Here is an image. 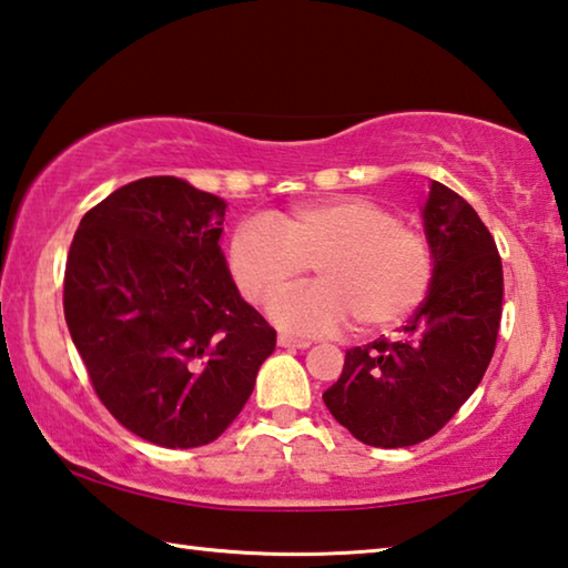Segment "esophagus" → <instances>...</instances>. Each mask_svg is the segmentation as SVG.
<instances>
[{
    "label": "esophagus",
    "mask_w": 568,
    "mask_h": 568,
    "mask_svg": "<svg viewBox=\"0 0 568 568\" xmlns=\"http://www.w3.org/2000/svg\"><path fill=\"white\" fill-rule=\"evenodd\" d=\"M276 342H278V347H286V349H306L312 345L310 339H300V337H292V334H278L276 337Z\"/></svg>",
    "instance_id": "esophagus-1"
}]
</instances>
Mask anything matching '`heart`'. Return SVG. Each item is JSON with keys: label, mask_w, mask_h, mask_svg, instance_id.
Instances as JSON below:
<instances>
[{"label": "heart", "mask_w": 568, "mask_h": 568, "mask_svg": "<svg viewBox=\"0 0 568 568\" xmlns=\"http://www.w3.org/2000/svg\"><path fill=\"white\" fill-rule=\"evenodd\" d=\"M226 264L251 304L272 300L314 264L317 284L278 294L268 304L278 327L304 334L334 332L352 320L365 332L395 327L425 302L435 268L423 231L367 196L302 203L274 223H239Z\"/></svg>", "instance_id": "obj_1"}]
</instances>
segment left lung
Returning a JSON list of instances; mask_svg holds the SVG:
<instances>
[{
    "mask_svg": "<svg viewBox=\"0 0 568 568\" xmlns=\"http://www.w3.org/2000/svg\"><path fill=\"white\" fill-rule=\"evenodd\" d=\"M433 284L399 332L352 347L322 395L334 420L372 448L433 438L473 395L494 357L504 266L496 241L466 199L438 181L423 206Z\"/></svg>",
    "mask_w": 568,
    "mask_h": 568,
    "instance_id": "obj_1",
    "label": "left lung"
}]
</instances>
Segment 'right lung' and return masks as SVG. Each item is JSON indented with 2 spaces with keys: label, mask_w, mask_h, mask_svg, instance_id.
I'll list each match as a JSON object with an SVG mask.
<instances>
[{
  "label": "right lung",
  "mask_w": 568,
  "mask_h": 568,
  "mask_svg": "<svg viewBox=\"0 0 568 568\" xmlns=\"http://www.w3.org/2000/svg\"><path fill=\"white\" fill-rule=\"evenodd\" d=\"M226 201L173 175L123 185L74 231L64 322L100 403L163 448L216 440L244 410L276 332L219 246Z\"/></svg>",
  "instance_id": "add662e5"
}]
</instances>
